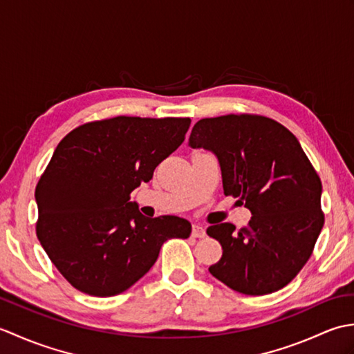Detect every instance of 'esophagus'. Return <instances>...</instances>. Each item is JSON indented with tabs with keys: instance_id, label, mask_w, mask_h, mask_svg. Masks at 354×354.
<instances>
[{
	"instance_id": "obj_1",
	"label": "esophagus",
	"mask_w": 354,
	"mask_h": 354,
	"mask_svg": "<svg viewBox=\"0 0 354 354\" xmlns=\"http://www.w3.org/2000/svg\"><path fill=\"white\" fill-rule=\"evenodd\" d=\"M205 230H204V227H201V225H193V228H192V236L193 237H196V239H202V237H205Z\"/></svg>"
}]
</instances>
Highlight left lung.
Returning <instances> with one entry per match:
<instances>
[{
  "label": "left lung",
  "mask_w": 354,
  "mask_h": 354,
  "mask_svg": "<svg viewBox=\"0 0 354 354\" xmlns=\"http://www.w3.org/2000/svg\"><path fill=\"white\" fill-rule=\"evenodd\" d=\"M189 146L216 155L223 193L252 214L239 231L228 222L208 227L223 250L209 274L245 295L280 290L310 259L324 225L321 179L299 141L272 118L230 114L199 120Z\"/></svg>",
  "instance_id": "8db88e82"
}]
</instances>
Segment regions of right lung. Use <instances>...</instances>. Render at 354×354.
<instances>
[{
	"label": "right lung",
	"mask_w": 354,
	"mask_h": 354,
	"mask_svg": "<svg viewBox=\"0 0 354 354\" xmlns=\"http://www.w3.org/2000/svg\"><path fill=\"white\" fill-rule=\"evenodd\" d=\"M190 118L114 117L82 124L59 142L36 185L37 239L68 283L93 297L129 289L189 221L146 217L131 193L183 145Z\"/></svg>",
	"instance_id": "right-lung-1"
}]
</instances>
